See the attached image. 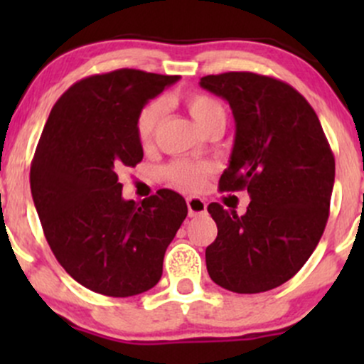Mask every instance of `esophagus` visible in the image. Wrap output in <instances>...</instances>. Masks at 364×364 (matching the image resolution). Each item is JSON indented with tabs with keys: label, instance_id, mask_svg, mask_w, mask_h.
<instances>
[{
	"label": "esophagus",
	"instance_id": "esophagus-1",
	"mask_svg": "<svg viewBox=\"0 0 364 364\" xmlns=\"http://www.w3.org/2000/svg\"><path fill=\"white\" fill-rule=\"evenodd\" d=\"M186 205H188V212H190L191 217L202 215L207 212L205 200H202L200 196H190V198H186Z\"/></svg>",
	"mask_w": 364,
	"mask_h": 364
}]
</instances>
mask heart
<instances>
[{"label": "heart", "mask_w": 364, "mask_h": 364, "mask_svg": "<svg viewBox=\"0 0 364 364\" xmlns=\"http://www.w3.org/2000/svg\"><path fill=\"white\" fill-rule=\"evenodd\" d=\"M186 107L190 114L193 116L200 128L205 132L212 123L217 119H225L224 107L220 106L219 101L207 94H200V92H193L188 94ZM164 102L152 101L149 102L144 109L140 111L139 118H136V136L144 147H150L156 140L159 128H161L162 118H164ZM212 173L210 166L195 164V162L178 161L168 166L166 169V176L174 186L186 188V190H198L205 183V178Z\"/></svg>", "instance_id": "1"}]
</instances>
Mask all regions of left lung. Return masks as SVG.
<instances>
[{
  "label": "left lung",
  "instance_id": "8db88e82",
  "mask_svg": "<svg viewBox=\"0 0 364 364\" xmlns=\"http://www.w3.org/2000/svg\"><path fill=\"white\" fill-rule=\"evenodd\" d=\"M200 87L231 106L236 135L223 191H248L246 214L210 203L217 237L205 250L210 279L255 294L287 282L311 257L328 219L336 161L320 119L298 90L272 77L229 72Z\"/></svg>",
  "mask_w": 364,
  "mask_h": 364
}]
</instances>
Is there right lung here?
Here are the masks:
<instances>
[{
  "label": "right lung",
  "mask_w": 364,
  "mask_h": 364,
  "mask_svg": "<svg viewBox=\"0 0 364 364\" xmlns=\"http://www.w3.org/2000/svg\"><path fill=\"white\" fill-rule=\"evenodd\" d=\"M176 75H92L58 99L37 144L31 190L54 257L78 284L112 298L152 289L188 214L176 191L124 200L118 171L144 159L136 118Z\"/></svg>",
  "instance_id": "1"
}]
</instances>
